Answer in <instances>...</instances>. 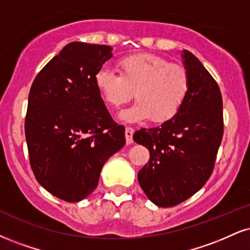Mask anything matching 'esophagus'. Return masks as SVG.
Returning a JSON list of instances; mask_svg holds the SVG:
<instances>
[{"label": "esophagus", "instance_id": "34e87169", "mask_svg": "<svg viewBox=\"0 0 250 250\" xmlns=\"http://www.w3.org/2000/svg\"><path fill=\"white\" fill-rule=\"evenodd\" d=\"M125 142L127 144H130L133 143V135H134V129L130 128V127H127L125 128Z\"/></svg>", "mask_w": 250, "mask_h": 250}]
</instances>
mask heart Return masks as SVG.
Returning a JSON list of instances; mask_svg holds the SVG:
<instances>
[{
	"instance_id": "obj_1",
	"label": "heart",
	"mask_w": 250,
	"mask_h": 250,
	"mask_svg": "<svg viewBox=\"0 0 250 250\" xmlns=\"http://www.w3.org/2000/svg\"><path fill=\"white\" fill-rule=\"evenodd\" d=\"M116 67L119 76L106 68L99 70L94 83L102 99L112 108L127 104L134 93L137 102L120 113L122 121H169L179 112L190 92L188 70L161 56L131 55L120 59Z\"/></svg>"
}]
</instances>
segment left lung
Masks as SVG:
<instances>
[{"instance_id":"obj_1","label":"left lung","mask_w":250,"mask_h":250,"mask_svg":"<svg viewBox=\"0 0 250 250\" xmlns=\"http://www.w3.org/2000/svg\"><path fill=\"white\" fill-rule=\"evenodd\" d=\"M182 58L191 80L183 107L169 121L135 131L133 137L150 152L138 183L159 207L178 205L206 184L224 134L218 83L190 51L183 50Z\"/></svg>"}]
</instances>
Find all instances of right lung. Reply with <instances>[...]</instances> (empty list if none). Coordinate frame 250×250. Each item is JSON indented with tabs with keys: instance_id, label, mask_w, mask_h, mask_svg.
Here are the masks:
<instances>
[{
	"instance_id": "1",
	"label": "right lung",
	"mask_w": 250,
	"mask_h": 250,
	"mask_svg": "<svg viewBox=\"0 0 250 250\" xmlns=\"http://www.w3.org/2000/svg\"><path fill=\"white\" fill-rule=\"evenodd\" d=\"M108 45L72 42L32 83L25 138L36 179L59 199L76 203L98 186L107 159L125 144L94 76L113 57Z\"/></svg>"
}]
</instances>
